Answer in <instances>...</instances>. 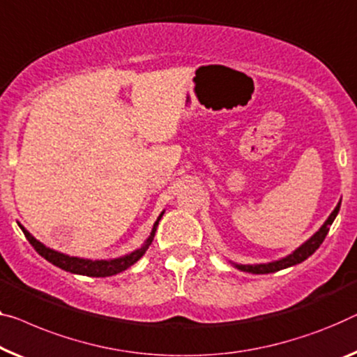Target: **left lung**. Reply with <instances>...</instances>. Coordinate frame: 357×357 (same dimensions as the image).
I'll return each mask as SVG.
<instances>
[{
	"instance_id": "obj_1",
	"label": "left lung",
	"mask_w": 357,
	"mask_h": 357,
	"mask_svg": "<svg viewBox=\"0 0 357 357\" xmlns=\"http://www.w3.org/2000/svg\"><path fill=\"white\" fill-rule=\"evenodd\" d=\"M340 205H342V202L335 206V210L332 211V215L327 218V221L324 222V226L319 229L314 236H312L310 241L303 243L300 248H296L294 253L289 255V257L279 259V261H273V263H268V264H236L237 269L241 271H245V273H252V274H269V273H275V271H280V269H285V268H290V266H295L298 263L305 261L306 258H310L312 253L316 252V250L321 247V243L324 242V238H326L328 229H331L332 222L335 218H337L338 211H340Z\"/></svg>"
}]
</instances>
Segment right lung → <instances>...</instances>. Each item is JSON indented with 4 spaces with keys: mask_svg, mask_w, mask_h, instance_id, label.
Segmentation results:
<instances>
[{
    "mask_svg": "<svg viewBox=\"0 0 357 357\" xmlns=\"http://www.w3.org/2000/svg\"><path fill=\"white\" fill-rule=\"evenodd\" d=\"M162 215H163V213H162ZM162 215L158 216L155 225H153L151 236H149L147 242L144 243V245H142L139 250H136V252L126 255V257L110 259V261H102V259H100V261H91V259L68 257V255L54 252V250L47 248V247L43 245L41 242L36 241V238L31 236L29 231L24 229V226H20V225L19 226H20V229H22V232L25 234L26 241L31 243V247H33L43 258L47 259V261L52 263L54 266H57V268H61L63 271H68V273H73V274L89 275V278H109V275L119 274V273H121V271L128 269L130 266L135 264L137 259L142 257V255L146 253V250L149 248V245H151L152 241H153V236H155L158 221H160Z\"/></svg>",
    "mask_w": 357,
    "mask_h": 357,
    "instance_id": "obj_1",
    "label": "right lung"
}]
</instances>
